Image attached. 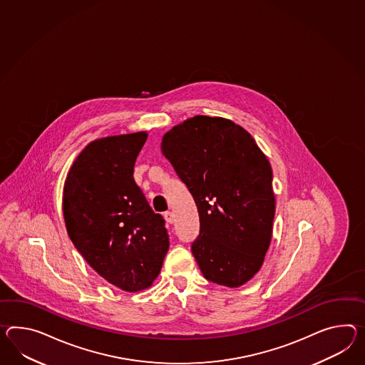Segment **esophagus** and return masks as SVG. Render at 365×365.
I'll return each mask as SVG.
<instances>
[{"mask_svg":"<svg viewBox=\"0 0 365 365\" xmlns=\"http://www.w3.org/2000/svg\"><path fill=\"white\" fill-rule=\"evenodd\" d=\"M163 217H165V220L169 222V224L174 222V214H173V212H165Z\"/></svg>","mask_w":365,"mask_h":365,"instance_id":"34e87169","label":"esophagus"}]
</instances>
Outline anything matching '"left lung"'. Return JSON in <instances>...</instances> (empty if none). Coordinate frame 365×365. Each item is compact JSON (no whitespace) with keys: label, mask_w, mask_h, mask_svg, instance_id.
I'll use <instances>...</instances> for the list:
<instances>
[{"label":"left lung","mask_w":365,"mask_h":365,"mask_svg":"<svg viewBox=\"0 0 365 365\" xmlns=\"http://www.w3.org/2000/svg\"><path fill=\"white\" fill-rule=\"evenodd\" d=\"M160 149L195 200L192 255L205 278L240 287L262 267L272 241L273 173L255 138L232 120L194 116L171 128Z\"/></svg>","instance_id":"obj_1"}]
</instances>
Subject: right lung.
Instances as JSON below:
<instances>
[{"label": "right lung", "mask_w": 365, "mask_h": 365, "mask_svg": "<svg viewBox=\"0 0 365 365\" xmlns=\"http://www.w3.org/2000/svg\"><path fill=\"white\" fill-rule=\"evenodd\" d=\"M146 138V132H137L89 143L63 187V216L73 245L98 274L128 293L150 287L169 250L165 220L133 179Z\"/></svg>", "instance_id": "add662e5"}]
</instances>
